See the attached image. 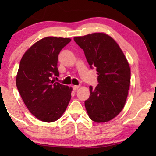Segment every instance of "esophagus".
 I'll list each match as a JSON object with an SVG mask.
<instances>
[{
	"label": "esophagus",
	"instance_id": "1",
	"mask_svg": "<svg viewBox=\"0 0 156 156\" xmlns=\"http://www.w3.org/2000/svg\"><path fill=\"white\" fill-rule=\"evenodd\" d=\"M80 86H79V85H74V86L72 87V88H73V90L76 91V89H78L79 88H80Z\"/></svg>",
	"mask_w": 156,
	"mask_h": 156
}]
</instances>
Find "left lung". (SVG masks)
I'll use <instances>...</instances> for the list:
<instances>
[{"label":"left lung","instance_id":"8db88e82","mask_svg":"<svg viewBox=\"0 0 156 156\" xmlns=\"http://www.w3.org/2000/svg\"><path fill=\"white\" fill-rule=\"evenodd\" d=\"M83 49L90 67L96 68L99 84L89 87L84 101L91 120L104 123L115 118L124 107L131 80V69L124 54L109 35L96 33L74 37Z\"/></svg>","mask_w":156,"mask_h":156}]
</instances>
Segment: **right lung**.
<instances>
[{
  "label": "right lung",
  "mask_w": 156,
  "mask_h": 156,
  "mask_svg": "<svg viewBox=\"0 0 156 156\" xmlns=\"http://www.w3.org/2000/svg\"><path fill=\"white\" fill-rule=\"evenodd\" d=\"M70 38L47 37L35 42L21 59L16 86L30 112L44 122L62 116L71 99L72 87L55 82L58 55Z\"/></svg>",
  "instance_id": "right-lung-1"
}]
</instances>
